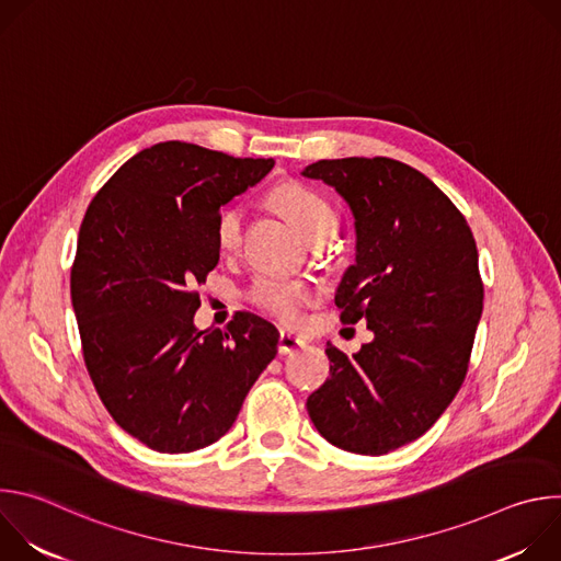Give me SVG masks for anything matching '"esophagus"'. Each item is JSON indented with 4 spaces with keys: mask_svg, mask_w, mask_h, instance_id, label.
Masks as SVG:
<instances>
[{
    "mask_svg": "<svg viewBox=\"0 0 561 561\" xmlns=\"http://www.w3.org/2000/svg\"><path fill=\"white\" fill-rule=\"evenodd\" d=\"M301 346H306L304 337H299V335H295L290 331H282L279 333V353L286 355V353H293V351H297Z\"/></svg>",
    "mask_w": 561,
    "mask_h": 561,
    "instance_id": "obj_1",
    "label": "esophagus"
}]
</instances>
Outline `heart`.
Segmentation results:
<instances>
[{
    "mask_svg": "<svg viewBox=\"0 0 561 561\" xmlns=\"http://www.w3.org/2000/svg\"><path fill=\"white\" fill-rule=\"evenodd\" d=\"M271 199L306 239H310L317 230L335 226V213L331 204L304 184H297V182L279 184L273 191ZM244 224H247L244 206H228L219 213L215 224V239H217V249L221 253H234L239 249L244 237ZM251 299L255 306L277 317L279 322L293 324L299 319L301 308L312 299V290L304 282H297L290 277L264 275L253 284Z\"/></svg>",
    "mask_w": 561,
    "mask_h": 561,
    "instance_id": "heart-1",
    "label": "heart"
}]
</instances>
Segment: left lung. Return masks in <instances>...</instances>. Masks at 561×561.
I'll use <instances>...</instances> for the list:
<instances>
[{
  "mask_svg": "<svg viewBox=\"0 0 561 561\" xmlns=\"http://www.w3.org/2000/svg\"><path fill=\"white\" fill-rule=\"evenodd\" d=\"M304 178L333 186L355 217V264L335 304L373 342L346 357L327 344L331 377L306 402L327 442L386 455L422 437L468 370L484 286L472 232L420 171L388 157L319 159Z\"/></svg>",
  "mask_w": 561,
  "mask_h": 561,
  "instance_id": "8db88e82",
  "label": "left lung"
}]
</instances>
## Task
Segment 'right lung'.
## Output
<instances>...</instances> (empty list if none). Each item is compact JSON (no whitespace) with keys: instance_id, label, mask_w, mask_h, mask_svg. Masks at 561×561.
Instances as JSON below:
<instances>
[{"instance_id":"right-lung-1","label":"right lung","mask_w":561,"mask_h":561,"mask_svg":"<svg viewBox=\"0 0 561 561\" xmlns=\"http://www.w3.org/2000/svg\"><path fill=\"white\" fill-rule=\"evenodd\" d=\"M273 167L162 141L130 157L84 215L70 271L84 362L113 420L152 450L226 435L277 355V329L253 312L226 331L193 322L195 288L219 262V208Z\"/></svg>"}]
</instances>
